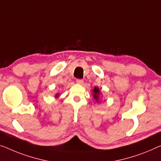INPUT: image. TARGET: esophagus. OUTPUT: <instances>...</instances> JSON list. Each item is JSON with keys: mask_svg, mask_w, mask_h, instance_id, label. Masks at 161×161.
Here are the masks:
<instances>
[{"mask_svg": "<svg viewBox=\"0 0 161 161\" xmlns=\"http://www.w3.org/2000/svg\"><path fill=\"white\" fill-rule=\"evenodd\" d=\"M76 83L78 84V85H82L84 84V81L82 80H76Z\"/></svg>", "mask_w": 161, "mask_h": 161, "instance_id": "1", "label": "esophagus"}]
</instances>
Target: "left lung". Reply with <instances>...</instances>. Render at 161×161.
Listing matches in <instances>:
<instances>
[{
    "label": "left lung",
    "instance_id": "left-lung-1",
    "mask_svg": "<svg viewBox=\"0 0 161 161\" xmlns=\"http://www.w3.org/2000/svg\"><path fill=\"white\" fill-rule=\"evenodd\" d=\"M92 97L94 99L96 100V102L98 103L99 102V100H100V95H101V92H100V89L97 87H95L94 89L92 90Z\"/></svg>",
    "mask_w": 161,
    "mask_h": 161
}]
</instances>
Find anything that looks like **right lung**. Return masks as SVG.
<instances>
[{"label":"right lung","instance_id":"add662e5","mask_svg":"<svg viewBox=\"0 0 161 161\" xmlns=\"http://www.w3.org/2000/svg\"><path fill=\"white\" fill-rule=\"evenodd\" d=\"M59 96H60L59 92H58L57 94H56V95H55V97H56V98H58V97H59Z\"/></svg>","mask_w":161,"mask_h":161}]
</instances>
